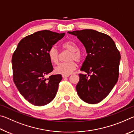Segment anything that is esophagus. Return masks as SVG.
<instances>
[{"mask_svg":"<svg viewBox=\"0 0 134 134\" xmlns=\"http://www.w3.org/2000/svg\"><path fill=\"white\" fill-rule=\"evenodd\" d=\"M62 77H63V79H65V78H67V77H69V75H67V76L63 75V76H62Z\"/></svg>","mask_w":134,"mask_h":134,"instance_id":"34e87169","label":"esophagus"}]
</instances>
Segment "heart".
I'll list each match as a JSON object with an SVG mask.
<instances>
[{
	"mask_svg": "<svg viewBox=\"0 0 134 134\" xmlns=\"http://www.w3.org/2000/svg\"><path fill=\"white\" fill-rule=\"evenodd\" d=\"M62 47L65 49L71 52L68 58L67 63H63L59 64L55 68V71L57 74H62V75L67 76L72 73L74 70L76 69L77 64L74 61L80 62L82 60V55L79 52V48L75 43L72 41H66L63 43ZM48 55L49 60L52 63L57 64L59 60V53L55 47H52L49 49Z\"/></svg>",
	"mask_w": 134,
	"mask_h": 134,
	"instance_id": "b5f03b06",
	"label": "heart"
}]
</instances>
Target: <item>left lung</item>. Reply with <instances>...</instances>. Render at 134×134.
Masks as SVG:
<instances>
[{"label":"left lung","mask_w":134,"mask_h":134,"mask_svg":"<svg viewBox=\"0 0 134 134\" xmlns=\"http://www.w3.org/2000/svg\"><path fill=\"white\" fill-rule=\"evenodd\" d=\"M82 43L87 54L76 90L85 102L95 104L109 94L119 77V51L109 36L93 29L68 31Z\"/></svg>","instance_id":"obj_1"}]
</instances>
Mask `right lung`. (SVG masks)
<instances>
[{
    "label": "right lung",
    "instance_id": "right-lung-1",
    "mask_svg": "<svg viewBox=\"0 0 134 134\" xmlns=\"http://www.w3.org/2000/svg\"><path fill=\"white\" fill-rule=\"evenodd\" d=\"M64 35L48 30L36 32L20 41L13 54V81L22 96L34 105H47L56 96L62 76L45 78L53 71L48 53Z\"/></svg>",
    "mask_w": 134,
    "mask_h": 134
}]
</instances>
